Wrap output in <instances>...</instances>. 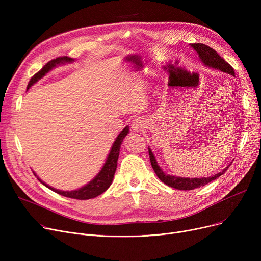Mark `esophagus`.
Wrapping results in <instances>:
<instances>
[{"mask_svg":"<svg viewBox=\"0 0 261 261\" xmlns=\"http://www.w3.org/2000/svg\"><path fill=\"white\" fill-rule=\"evenodd\" d=\"M145 127V120L142 118H136L132 121V125L131 128L134 131H142Z\"/></svg>","mask_w":261,"mask_h":261,"instance_id":"obj_1","label":"esophagus"}]
</instances>
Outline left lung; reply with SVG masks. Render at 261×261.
I'll use <instances>...</instances> for the list:
<instances>
[{
	"mask_svg": "<svg viewBox=\"0 0 261 261\" xmlns=\"http://www.w3.org/2000/svg\"><path fill=\"white\" fill-rule=\"evenodd\" d=\"M190 45L198 53L200 59L202 60V62L205 65L216 68V70H219L221 72L227 73L231 76H235L234 68H232L223 58H221L220 55H219L215 49H213L208 45H205L202 43H193ZM148 149H149V158H150V162H151V166H152L154 172L156 173L159 179L163 183H165L166 185H168L172 188H175V189H179V190H191V189H195V188L206 185V184L211 183L212 181L216 180L217 177L222 175L228 168V166H227L221 172H219L213 176L201 177V179L200 177H197V179L196 177H193V179L190 177L189 179V177H180V176L169 175L161 169V167L158 165V162L151 151V149L150 148H148Z\"/></svg>",
	"mask_w": 261,
	"mask_h": 261,
	"instance_id": "left-lung-1",
	"label": "left lung"
}]
</instances>
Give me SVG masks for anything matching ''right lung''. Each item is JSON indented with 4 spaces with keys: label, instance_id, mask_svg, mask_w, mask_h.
<instances>
[{
    "label": "right lung",
    "instance_id": "1",
    "mask_svg": "<svg viewBox=\"0 0 261 261\" xmlns=\"http://www.w3.org/2000/svg\"><path fill=\"white\" fill-rule=\"evenodd\" d=\"M74 61V59L70 58V57H59L54 59L51 61H49L48 63H46L41 70L35 74L32 79L29 82V86H27V89H30L34 84L42 78L43 76H45L46 73H48L53 67L56 66L57 64L60 63H64V62H72ZM129 133V127H126L123 129L116 138L111 150H110V153L107 158V161L105 163V165L102 166L101 170L99 171V173L96 175L94 179L89 182L87 185H85L84 187H81L77 190H71V191H63V190H59V189H55L50 186H48L47 184H45L44 182L41 181L39 177L36 175V173L34 172V174L37 176V179L42 183L44 186H46L47 188H49L50 190L55 191L61 196L67 197V198H72V199H77V200H88V199H92L97 197L99 195H101L102 193L110 187V185L112 184L113 177H114V173L117 167V160H118V155H119V150H120V145L122 140L125 139V136Z\"/></svg>",
    "mask_w": 261,
    "mask_h": 261
}]
</instances>
